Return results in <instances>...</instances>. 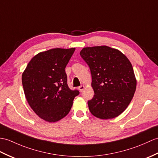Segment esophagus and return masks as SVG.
<instances>
[{"label":"esophagus","instance_id":"34e87169","mask_svg":"<svg viewBox=\"0 0 158 158\" xmlns=\"http://www.w3.org/2000/svg\"><path fill=\"white\" fill-rule=\"evenodd\" d=\"M78 89H79V91H83V89H85V86H83V85H81V86H79V87Z\"/></svg>","mask_w":158,"mask_h":158}]
</instances>
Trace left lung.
<instances>
[{"label":"left lung","mask_w":158,"mask_h":158,"mask_svg":"<svg viewBox=\"0 0 158 158\" xmlns=\"http://www.w3.org/2000/svg\"><path fill=\"white\" fill-rule=\"evenodd\" d=\"M89 66L94 98L89 111L101 119L115 118L128 107L136 90L133 66L120 51L106 46L84 48L80 52Z\"/></svg>","instance_id":"8db88e82"}]
</instances>
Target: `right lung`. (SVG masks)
<instances>
[{
    "label": "right lung",
    "instance_id": "right-lung-1",
    "mask_svg": "<svg viewBox=\"0 0 158 158\" xmlns=\"http://www.w3.org/2000/svg\"><path fill=\"white\" fill-rule=\"evenodd\" d=\"M75 50L54 48L40 52L29 61L22 74L29 105L40 118L54 123L67 116L79 91L67 84L65 67Z\"/></svg>",
    "mask_w": 158,
    "mask_h": 158
}]
</instances>
